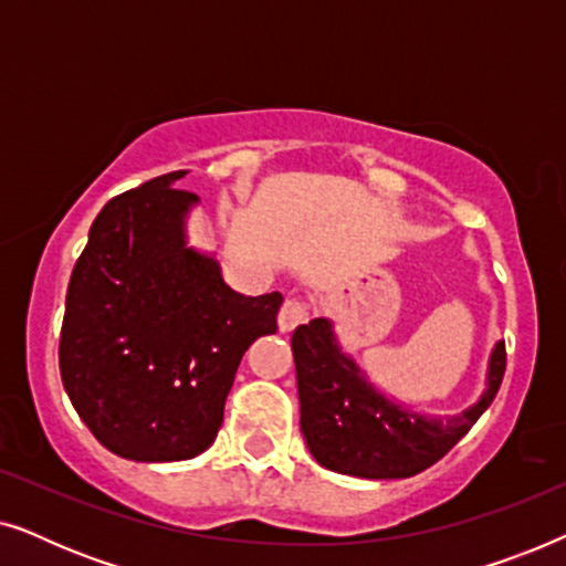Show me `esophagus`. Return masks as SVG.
<instances>
[{"label":"esophagus","mask_w":566,"mask_h":566,"mask_svg":"<svg viewBox=\"0 0 566 566\" xmlns=\"http://www.w3.org/2000/svg\"><path fill=\"white\" fill-rule=\"evenodd\" d=\"M308 319V304L304 298H285V304L281 306V314H277V327L281 332H291L296 329L298 324H304Z\"/></svg>","instance_id":"esophagus-1"}]
</instances>
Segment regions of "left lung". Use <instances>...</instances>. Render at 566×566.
Masks as SVG:
<instances>
[{"label": "left lung", "mask_w": 566, "mask_h": 566, "mask_svg": "<svg viewBox=\"0 0 566 566\" xmlns=\"http://www.w3.org/2000/svg\"><path fill=\"white\" fill-rule=\"evenodd\" d=\"M301 401V432L324 469L360 479H405L443 459L497 397L505 343L486 370V391L455 417H422L397 407L339 350L329 319L301 324L291 337Z\"/></svg>", "instance_id": "8db88e82"}]
</instances>
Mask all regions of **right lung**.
Returning <instances> with one entry per match:
<instances>
[{"instance_id": "add662e5", "label": "right lung", "mask_w": 566, "mask_h": 566, "mask_svg": "<svg viewBox=\"0 0 566 566\" xmlns=\"http://www.w3.org/2000/svg\"><path fill=\"white\" fill-rule=\"evenodd\" d=\"M167 172L107 200L66 291L61 381L92 436L120 459L203 453L237 368L277 329V291L242 296L219 262L185 244L196 192Z\"/></svg>"}]
</instances>
